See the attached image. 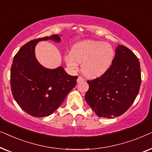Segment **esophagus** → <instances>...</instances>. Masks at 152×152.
Returning <instances> with one entry per match:
<instances>
[{"label":"esophagus","instance_id":"1","mask_svg":"<svg viewBox=\"0 0 152 152\" xmlns=\"http://www.w3.org/2000/svg\"><path fill=\"white\" fill-rule=\"evenodd\" d=\"M84 79L80 76H79L77 80V83H81V82H84Z\"/></svg>","mask_w":152,"mask_h":152}]
</instances>
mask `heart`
<instances>
[{
	"instance_id": "b5f03b06",
	"label": "heart",
	"mask_w": 152,
	"mask_h": 152,
	"mask_svg": "<svg viewBox=\"0 0 152 152\" xmlns=\"http://www.w3.org/2000/svg\"><path fill=\"white\" fill-rule=\"evenodd\" d=\"M115 50L111 45L103 41H84L78 43L72 53L66 56L67 65L72 69L82 63L84 75L95 77L104 74L111 67L115 58Z\"/></svg>"
}]
</instances>
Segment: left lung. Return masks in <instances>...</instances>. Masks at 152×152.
<instances>
[{
	"label": "left lung",
	"instance_id": "left-lung-1",
	"mask_svg": "<svg viewBox=\"0 0 152 152\" xmlns=\"http://www.w3.org/2000/svg\"><path fill=\"white\" fill-rule=\"evenodd\" d=\"M87 83L89 88L85 100L95 114L107 118L118 117L129 109L138 94L141 84L140 62L128 48L118 45L109 69Z\"/></svg>",
	"mask_w": 152,
	"mask_h": 152
}]
</instances>
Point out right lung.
<instances>
[{
    "mask_svg": "<svg viewBox=\"0 0 152 152\" xmlns=\"http://www.w3.org/2000/svg\"><path fill=\"white\" fill-rule=\"evenodd\" d=\"M61 35L34 39L20 48L14 56L10 72L13 97L19 107L34 117L53 113L75 86L77 76H71L62 66L48 69L35 57L34 48L41 41H61Z\"/></svg>",
    "mask_w": 152,
    "mask_h": 152,
    "instance_id": "obj_1",
    "label": "right lung"
}]
</instances>
